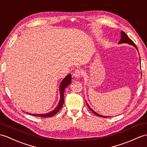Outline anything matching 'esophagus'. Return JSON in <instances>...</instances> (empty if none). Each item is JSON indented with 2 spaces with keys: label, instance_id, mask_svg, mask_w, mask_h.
Returning <instances> with one entry per match:
<instances>
[{
  "label": "esophagus",
  "instance_id": "obj_1",
  "mask_svg": "<svg viewBox=\"0 0 147 147\" xmlns=\"http://www.w3.org/2000/svg\"><path fill=\"white\" fill-rule=\"evenodd\" d=\"M83 71H82L81 69H77L74 72L73 76L74 78H80L82 76V75H83Z\"/></svg>",
  "mask_w": 147,
  "mask_h": 147
}]
</instances>
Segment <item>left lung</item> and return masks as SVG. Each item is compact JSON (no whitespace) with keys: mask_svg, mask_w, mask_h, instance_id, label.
<instances>
[{"mask_svg":"<svg viewBox=\"0 0 147 147\" xmlns=\"http://www.w3.org/2000/svg\"><path fill=\"white\" fill-rule=\"evenodd\" d=\"M121 43H128L129 44H130V45L134 46L135 47V48L138 50V48H137V47H136V44L134 42V41H133L132 40H131L129 38L127 34H126L125 32H124L123 31H121V39L120 40V42H119V44H121ZM87 105H88V108H90V110L91 111H93V113H94L95 115H96L97 116H98V117H104V116H103V115H101L98 114L97 113H96L95 111H94L93 110H92V109L89 107V106H88V104H87Z\"/></svg>","mask_w":147,"mask_h":147,"instance_id":"1","label":"left lung"}]
</instances>
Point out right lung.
Here are the masks:
<instances>
[{
	"instance_id": "right-lung-1",
	"label": "right lung",
	"mask_w": 147,
	"mask_h": 147,
	"mask_svg": "<svg viewBox=\"0 0 147 147\" xmlns=\"http://www.w3.org/2000/svg\"><path fill=\"white\" fill-rule=\"evenodd\" d=\"M71 82V75L69 74H68L67 76L64 78V80L61 82V83L60 84L59 86V90H60V93H61V98H60V101L59 102V104H58L57 107L54 109V110L52 111H51L49 113H46V114H30L34 116H36V117H42V118H47V117H51L54 116V115H56L57 113L59 111L61 108H62L63 103H64V90L65 88H67L69 85L70 84Z\"/></svg>"
}]
</instances>
